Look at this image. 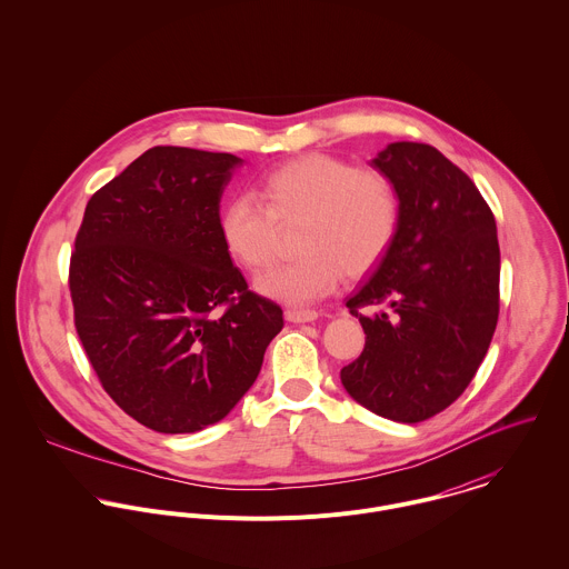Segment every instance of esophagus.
Masks as SVG:
<instances>
[{
  "label": "esophagus",
  "instance_id": "esophagus-1",
  "mask_svg": "<svg viewBox=\"0 0 569 569\" xmlns=\"http://www.w3.org/2000/svg\"><path fill=\"white\" fill-rule=\"evenodd\" d=\"M318 311H313V309H287L284 311V318L289 320V322H313V320H318Z\"/></svg>",
  "mask_w": 569,
  "mask_h": 569
}]
</instances>
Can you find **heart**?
I'll return each mask as SVG.
<instances>
[{"label": "heart", "mask_w": 569, "mask_h": 569, "mask_svg": "<svg viewBox=\"0 0 569 569\" xmlns=\"http://www.w3.org/2000/svg\"><path fill=\"white\" fill-rule=\"evenodd\" d=\"M253 197H234L219 212L226 251L249 271L269 267L278 253V230L298 226L287 264L258 280L271 298L302 305L328 293L339 276L372 271L399 230L395 183L377 168L309 153L267 170Z\"/></svg>", "instance_id": "heart-1"}]
</instances>
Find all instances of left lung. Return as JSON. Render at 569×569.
<instances>
[{"instance_id":"left-lung-1","label":"left lung","mask_w":569,"mask_h":569,"mask_svg":"<svg viewBox=\"0 0 569 569\" xmlns=\"http://www.w3.org/2000/svg\"><path fill=\"white\" fill-rule=\"evenodd\" d=\"M372 166L395 183L399 230L346 302L366 346L339 377L359 406L420 422L451 406L487 357L499 316L497 228L471 177L438 149L395 142Z\"/></svg>"}]
</instances>
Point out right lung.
Here are the masks:
<instances>
[{"mask_svg": "<svg viewBox=\"0 0 569 569\" xmlns=\"http://www.w3.org/2000/svg\"><path fill=\"white\" fill-rule=\"evenodd\" d=\"M241 162L153 147L91 194L74 241L84 355L113 403L160 433L226 418L284 325L219 237L221 194Z\"/></svg>", "mask_w": 569, "mask_h": 569, "instance_id": "add662e5", "label": "right lung"}]
</instances>
